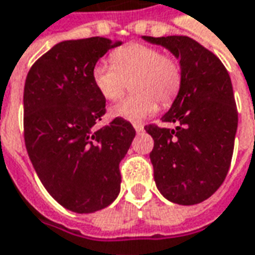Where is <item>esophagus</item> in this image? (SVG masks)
<instances>
[{"label":"esophagus","mask_w":255,"mask_h":255,"mask_svg":"<svg viewBox=\"0 0 255 255\" xmlns=\"http://www.w3.org/2000/svg\"><path fill=\"white\" fill-rule=\"evenodd\" d=\"M133 128H135L136 132H142L143 131V126L142 124H133Z\"/></svg>","instance_id":"1"}]
</instances>
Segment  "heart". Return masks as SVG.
Masks as SVG:
<instances>
[{
  "mask_svg": "<svg viewBox=\"0 0 255 255\" xmlns=\"http://www.w3.org/2000/svg\"><path fill=\"white\" fill-rule=\"evenodd\" d=\"M113 65L98 62L92 69V81L106 101H117L127 83L135 95L126 98L110 109V116L131 123L143 122L157 112V101L168 106L178 97L183 81L182 67L160 49L132 42L112 53Z\"/></svg>",
  "mask_w": 255,
  "mask_h": 255,
  "instance_id": "1",
  "label": "heart"
}]
</instances>
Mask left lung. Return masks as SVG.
I'll return each mask as SVG.
<instances>
[{"mask_svg": "<svg viewBox=\"0 0 255 255\" xmlns=\"http://www.w3.org/2000/svg\"><path fill=\"white\" fill-rule=\"evenodd\" d=\"M168 49L182 67L181 91L161 120L174 129L146 126L154 140V182L167 200L204 202L227 177L238 129L231 77L214 53L186 35L142 37Z\"/></svg>", "mask_w": 255, "mask_h": 255, "instance_id": "left-lung-1", "label": "left lung"}]
</instances>
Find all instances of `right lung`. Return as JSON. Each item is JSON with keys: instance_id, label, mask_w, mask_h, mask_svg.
Masks as SVG:
<instances>
[{"instance_id": "add662e5", "label": "right lung", "mask_w": 255, "mask_h": 255, "mask_svg": "<svg viewBox=\"0 0 255 255\" xmlns=\"http://www.w3.org/2000/svg\"><path fill=\"white\" fill-rule=\"evenodd\" d=\"M105 37L62 41L31 66L23 94L24 142L37 175L60 206L78 214L108 207L120 193L119 164L135 138L115 119L97 129L106 99L92 69L112 48Z\"/></svg>"}]
</instances>
